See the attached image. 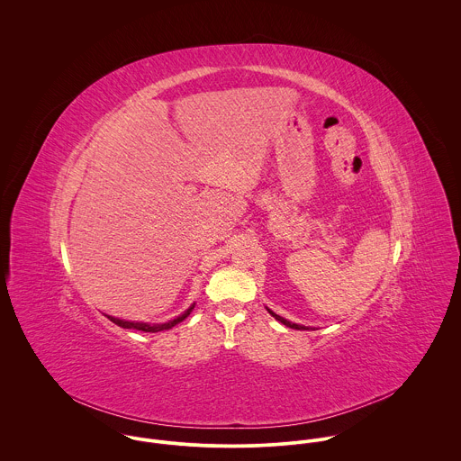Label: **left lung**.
Returning a JSON list of instances; mask_svg holds the SVG:
<instances>
[{
  "label": "left lung",
  "instance_id": "1",
  "mask_svg": "<svg viewBox=\"0 0 461 461\" xmlns=\"http://www.w3.org/2000/svg\"><path fill=\"white\" fill-rule=\"evenodd\" d=\"M268 309V307H267ZM268 312L276 318V320H279L281 323H285L286 327H292V329H297V330H307L309 327H306V325H301V323H294V321H290V320H286V318H283V316H279V314H276L272 309H268Z\"/></svg>",
  "mask_w": 461,
  "mask_h": 461
}]
</instances>
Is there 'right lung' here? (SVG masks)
<instances>
[{"mask_svg": "<svg viewBox=\"0 0 461 461\" xmlns=\"http://www.w3.org/2000/svg\"><path fill=\"white\" fill-rule=\"evenodd\" d=\"M193 309H194V304H191V306L187 307V309H185L182 314H178L176 318H173V320H169V321H166V323H147V321H132V320H122V318H116V316H111V314H107V318H109L113 323H116V325L123 327V329H136V330H143V332H158V330H166V329H171V327H175L176 323H180L182 320H185Z\"/></svg>", "mask_w": 461, "mask_h": 461, "instance_id": "1", "label": "right lung"}]
</instances>
